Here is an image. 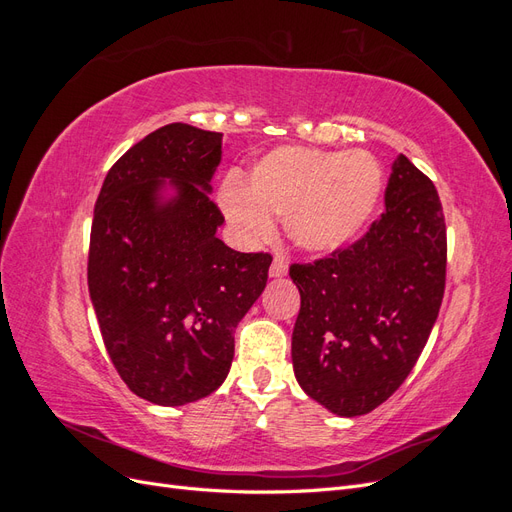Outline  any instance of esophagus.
<instances>
[{"label":"esophagus","instance_id":"obj_1","mask_svg":"<svg viewBox=\"0 0 512 512\" xmlns=\"http://www.w3.org/2000/svg\"><path fill=\"white\" fill-rule=\"evenodd\" d=\"M271 277H284L286 273H288V262H286V258L282 256V254H277L275 258H273V262H271Z\"/></svg>","mask_w":512,"mask_h":512}]
</instances>
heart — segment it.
Listing matches in <instances>:
<instances>
[{"instance_id":"obj_1","label":"heart","mask_w":512,"mask_h":512,"mask_svg":"<svg viewBox=\"0 0 512 512\" xmlns=\"http://www.w3.org/2000/svg\"><path fill=\"white\" fill-rule=\"evenodd\" d=\"M382 166L369 151L280 147L262 156L245 190H220L226 218L250 241L271 235V218L286 220L290 239L307 252H333L369 224L382 194Z\"/></svg>"}]
</instances>
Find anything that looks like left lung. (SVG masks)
I'll use <instances>...</instances> for the list:
<instances>
[{
	"label": "left lung",
	"mask_w": 512,
	"mask_h": 512,
	"mask_svg": "<svg viewBox=\"0 0 512 512\" xmlns=\"http://www.w3.org/2000/svg\"><path fill=\"white\" fill-rule=\"evenodd\" d=\"M384 207L361 239L290 267L301 292L294 376L339 416L367 414L404 384L444 297L442 203L404 153L393 162Z\"/></svg>",
	"instance_id": "left-lung-1"
}]
</instances>
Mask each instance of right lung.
I'll list each match as a JSON object with an SVG mask.
<instances>
[{"instance_id": "right-lung-1", "label": "right lung", "mask_w": 512, "mask_h": 512, "mask_svg": "<svg viewBox=\"0 0 512 512\" xmlns=\"http://www.w3.org/2000/svg\"><path fill=\"white\" fill-rule=\"evenodd\" d=\"M220 158V132L168 123L123 153L96 200L89 297L117 374L158 406L218 389L237 324L267 286L271 254L215 237L224 215L209 181ZM164 178L178 198L158 204Z\"/></svg>"}]
</instances>
